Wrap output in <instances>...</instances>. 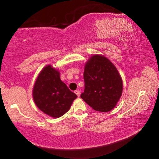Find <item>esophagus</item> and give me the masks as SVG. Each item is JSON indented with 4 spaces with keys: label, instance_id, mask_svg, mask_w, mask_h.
I'll return each instance as SVG.
<instances>
[{
    "label": "esophagus",
    "instance_id": "esophagus-1",
    "mask_svg": "<svg viewBox=\"0 0 159 159\" xmlns=\"http://www.w3.org/2000/svg\"><path fill=\"white\" fill-rule=\"evenodd\" d=\"M74 93L76 94V95H77L78 97H79V96H80V91H79V90H75V91H74Z\"/></svg>",
    "mask_w": 159,
    "mask_h": 159
}]
</instances>
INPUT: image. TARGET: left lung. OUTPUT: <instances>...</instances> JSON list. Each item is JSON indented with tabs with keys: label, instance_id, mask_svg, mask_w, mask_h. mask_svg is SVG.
I'll use <instances>...</instances> for the list:
<instances>
[{
	"label": "left lung",
	"instance_id": "8db88e82",
	"mask_svg": "<svg viewBox=\"0 0 159 159\" xmlns=\"http://www.w3.org/2000/svg\"><path fill=\"white\" fill-rule=\"evenodd\" d=\"M84 92L80 98L94 110L108 112L116 105L123 91V81L116 66L104 56L95 55L86 62Z\"/></svg>",
	"mask_w": 159,
	"mask_h": 159
}]
</instances>
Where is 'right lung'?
<instances>
[{"mask_svg": "<svg viewBox=\"0 0 159 159\" xmlns=\"http://www.w3.org/2000/svg\"><path fill=\"white\" fill-rule=\"evenodd\" d=\"M76 98L61 81L57 69L51 65L42 69L33 89L34 102L41 111L51 117L59 118L69 111Z\"/></svg>", "mask_w": 159, "mask_h": 159, "instance_id": "right-lung-1", "label": "right lung"}]
</instances>
